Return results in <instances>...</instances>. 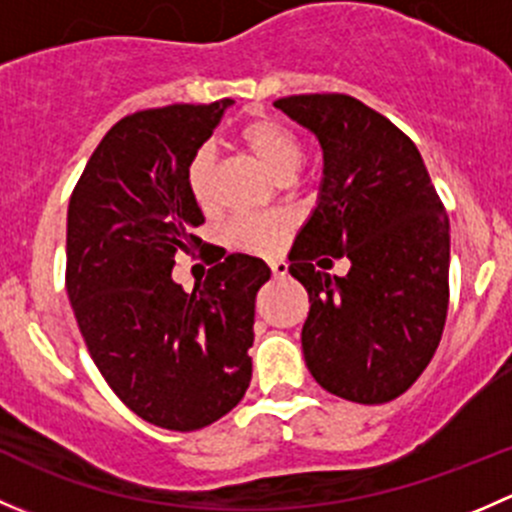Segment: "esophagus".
<instances>
[{"label": "esophagus", "instance_id": "esophagus-1", "mask_svg": "<svg viewBox=\"0 0 512 512\" xmlns=\"http://www.w3.org/2000/svg\"><path fill=\"white\" fill-rule=\"evenodd\" d=\"M270 270H272V275H275V280H285L287 272H289V265L285 260H272Z\"/></svg>", "mask_w": 512, "mask_h": 512}]
</instances>
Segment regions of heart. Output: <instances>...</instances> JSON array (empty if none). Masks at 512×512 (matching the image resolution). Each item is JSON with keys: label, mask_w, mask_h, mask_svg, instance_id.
<instances>
[{"label": "heart", "mask_w": 512, "mask_h": 512, "mask_svg": "<svg viewBox=\"0 0 512 512\" xmlns=\"http://www.w3.org/2000/svg\"><path fill=\"white\" fill-rule=\"evenodd\" d=\"M240 141L277 180H289L304 158L302 141L292 128L277 118H255L240 131ZM188 190L198 208L210 210L215 203V151L200 146L185 170ZM289 232V220L282 213L242 215L225 227V240L232 250L250 255H275Z\"/></svg>", "instance_id": "obj_1"}]
</instances>
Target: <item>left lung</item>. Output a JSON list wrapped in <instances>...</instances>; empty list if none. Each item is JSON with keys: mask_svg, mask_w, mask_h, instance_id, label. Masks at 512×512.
I'll use <instances>...</instances> for the list:
<instances>
[{"mask_svg": "<svg viewBox=\"0 0 512 512\" xmlns=\"http://www.w3.org/2000/svg\"><path fill=\"white\" fill-rule=\"evenodd\" d=\"M277 108L319 138L324 180L289 252L309 292L302 352L329 394L386 404L411 389L448 312V215L421 153L379 111L347 94H299ZM347 256L344 278L326 272Z\"/></svg>", "mask_w": 512, "mask_h": 512, "instance_id": "8db88e82", "label": "left lung"}]
</instances>
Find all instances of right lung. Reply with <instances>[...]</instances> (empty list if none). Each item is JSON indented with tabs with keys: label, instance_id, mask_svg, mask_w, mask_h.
Instances as JSON below:
<instances>
[{
	"label": "right lung",
	"instance_id": "right-lung-1",
	"mask_svg": "<svg viewBox=\"0 0 512 512\" xmlns=\"http://www.w3.org/2000/svg\"><path fill=\"white\" fill-rule=\"evenodd\" d=\"M232 98L173 103L121 118L69 200L66 292L91 359L143 421L198 431L235 409L252 379L257 289L270 267L227 255L185 292L170 272L203 245L185 180Z\"/></svg>",
	"mask_w": 512,
	"mask_h": 512
}]
</instances>
